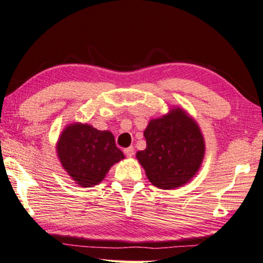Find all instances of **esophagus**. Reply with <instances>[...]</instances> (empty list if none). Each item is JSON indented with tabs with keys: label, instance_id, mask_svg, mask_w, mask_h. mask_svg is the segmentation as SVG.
Masks as SVG:
<instances>
[{
	"label": "esophagus",
	"instance_id": "obj_1",
	"mask_svg": "<svg viewBox=\"0 0 263 263\" xmlns=\"http://www.w3.org/2000/svg\"><path fill=\"white\" fill-rule=\"evenodd\" d=\"M125 154H126V157L127 158H132L134 154H135V151H134V147L133 146H129V147H127V148H125Z\"/></svg>",
	"mask_w": 263,
	"mask_h": 263
}]
</instances>
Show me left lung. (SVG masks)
Segmentation results:
<instances>
[{"label":"left lung","instance_id":"obj_1","mask_svg":"<svg viewBox=\"0 0 263 263\" xmlns=\"http://www.w3.org/2000/svg\"><path fill=\"white\" fill-rule=\"evenodd\" d=\"M146 148L136 153L147 179L161 190L184 186L200 170L205 142L200 126L184 109L151 119L144 130Z\"/></svg>","mask_w":263,"mask_h":263}]
</instances>
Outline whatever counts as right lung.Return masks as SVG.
<instances>
[{"label":"right lung","instance_id":"right-lung-1","mask_svg":"<svg viewBox=\"0 0 263 263\" xmlns=\"http://www.w3.org/2000/svg\"><path fill=\"white\" fill-rule=\"evenodd\" d=\"M55 148L62 168L80 187L100 184L112 165L125 159L111 132L82 122L64 128Z\"/></svg>","mask_w":263,"mask_h":263}]
</instances>
